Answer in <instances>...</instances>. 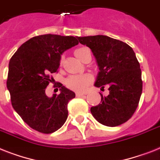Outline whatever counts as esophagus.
<instances>
[{
	"instance_id": "esophagus-1",
	"label": "esophagus",
	"mask_w": 160,
	"mask_h": 160,
	"mask_svg": "<svg viewBox=\"0 0 160 160\" xmlns=\"http://www.w3.org/2000/svg\"><path fill=\"white\" fill-rule=\"evenodd\" d=\"M85 93H76V97H81V96H84Z\"/></svg>"
}]
</instances>
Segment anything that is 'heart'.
<instances>
[{"label": "heart", "instance_id": "heart-1", "mask_svg": "<svg viewBox=\"0 0 160 160\" xmlns=\"http://www.w3.org/2000/svg\"><path fill=\"white\" fill-rule=\"evenodd\" d=\"M87 51H89L87 48H80L75 50V55L79 59L81 60ZM92 80L93 78L89 74L74 75L67 78L66 80V84L69 89H72L74 91L84 92L87 87L89 86V84L92 82Z\"/></svg>", "mask_w": 160, "mask_h": 160}]
</instances>
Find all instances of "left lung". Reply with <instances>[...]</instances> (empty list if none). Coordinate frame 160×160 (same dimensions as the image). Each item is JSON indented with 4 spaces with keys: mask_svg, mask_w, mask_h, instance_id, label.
<instances>
[{
    "mask_svg": "<svg viewBox=\"0 0 160 160\" xmlns=\"http://www.w3.org/2000/svg\"><path fill=\"white\" fill-rule=\"evenodd\" d=\"M91 49L98 71L94 86L108 87V96L101 95V103L90 108L98 122L117 127L132 118L142 93L140 63L133 49L125 42L105 35L79 37Z\"/></svg>",
    "mask_w": 160,
    "mask_h": 160,
    "instance_id": "8db88e82",
    "label": "left lung"
}]
</instances>
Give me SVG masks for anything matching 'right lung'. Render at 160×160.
<instances>
[{
    "instance_id": "obj_1",
    "label": "right lung",
    "mask_w": 160,
    "mask_h": 160,
    "mask_svg": "<svg viewBox=\"0 0 160 160\" xmlns=\"http://www.w3.org/2000/svg\"><path fill=\"white\" fill-rule=\"evenodd\" d=\"M79 37L44 34L19 47L9 62L7 89L14 109L31 128L50 134L63 126L67 104L76 93L58 84L60 94L48 97L50 75L59 68L62 53L79 43Z\"/></svg>"
}]
</instances>
